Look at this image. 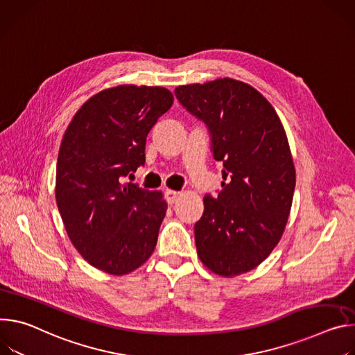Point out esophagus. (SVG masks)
I'll use <instances>...</instances> for the list:
<instances>
[{"label": "esophagus", "instance_id": "1", "mask_svg": "<svg viewBox=\"0 0 355 355\" xmlns=\"http://www.w3.org/2000/svg\"><path fill=\"white\" fill-rule=\"evenodd\" d=\"M165 196H166V202H168L169 205H173V203H176L178 199H179V191H175V190L168 189V190L165 191Z\"/></svg>", "mask_w": 355, "mask_h": 355}]
</instances>
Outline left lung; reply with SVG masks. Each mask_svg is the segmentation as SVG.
<instances>
[{"label":"left lung","mask_w":355,"mask_h":355,"mask_svg":"<svg viewBox=\"0 0 355 355\" xmlns=\"http://www.w3.org/2000/svg\"><path fill=\"white\" fill-rule=\"evenodd\" d=\"M179 103L202 120L223 164V189L206 194L194 224L202 262L231 278L258 266L279 243L292 207L296 172L277 111L252 86L217 78L175 89Z\"/></svg>","instance_id":"obj_1"}]
</instances>
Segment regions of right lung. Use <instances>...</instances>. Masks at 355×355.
Here are the masks:
<instances>
[{
  "mask_svg": "<svg viewBox=\"0 0 355 355\" xmlns=\"http://www.w3.org/2000/svg\"><path fill=\"white\" fill-rule=\"evenodd\" d=\"M172 104L165 87H111L89 98L63 135L58 209L74 248L103 272L130 273L155 250L168 205L161 191L124 179L145 164L146 137Z\"/></svg>",
  "mask_w": 355,
  "mask_h": 355,
  "instance_id": "1",
  "label": "right lung"
}]
</instances>
